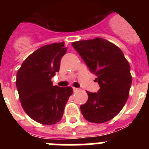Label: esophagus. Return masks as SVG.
<instances>
[{"label":"esophagus","mask_w":149,"mask_h":149,"mask_svg":"<svg viewBox=\"0 0 149 149\" xmlns=\"http://www.w3.org/2000/svg\"><path fill=\"white\" fill-rule=\"evenodd\" d=\"M73 90H74V92H77V91L80 90V89H78V88L73 87Z\"/></svg>","instance_id":"obj_1"}]
</instances>
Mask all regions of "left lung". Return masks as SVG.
I'll return each instance as SVG.
<instances>
[{
    "label": "left lung",
    "mask_w": 149,
    "mask_h": 149,
    "mask_svg": "<svg viewBox=\"0 0 149 149\" xmlns=\"http://www.w3.org/2000/svg\"><path fill=\"white\" fill-rule=\"evenodd\" d=\"M89 71L95 74L98 93L86 92L88 100L81 105L85 119L103 123L116 116L123 108L132 83L131 68L122 50L101 38L72 42Z\"/></svg>",
    "instance_id": "1"
}]
</instances>
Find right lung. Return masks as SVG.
<instances>
[{
	"instance_id": "add662e5",
	"label": "right lung",
	"mask_w": 149,
	"mask_h": 149,
	"mask_svg": "<svg viewBox=\"0 0 149 149\" xmlns=\"http://www.w3.org/2000/svg\"><path fill=\"white\" fill-rule=\"evenodd\" d=\"M66 51L64 42L42 46L27 56L17 72L16 86L22 107L31 119L42 125L61 120L73 93L71 86L59 87L51 82Z\"/></svg>"
}]
</instances>
